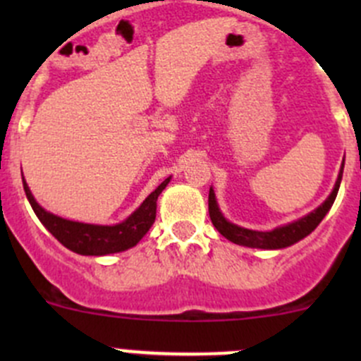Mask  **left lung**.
<instances>
[{"label": "left lung", "mask_w": 361, "mask_h": 361, "mask_svg": "<svg viewBox=\"0 0 361 361\" xmlns=\"http://www.w3.org/2000/svg\"><path fill=\"white\" fill-rule=\"evenodd\" d=\"M342 169H344V164L341 167V173L336 181V187H334L332 194L329 195L325 202L314 209L312 213H309L307 216L300 218V220L293 221V224L285 225V227H278L271 232H258V231H250V228L238 227V225L231 224L224 218V214L218 209L216 199H214L213 188H209V199H207V206H209V218L213 221V225L216 227V231L220 232L224 238H227L228 241L235 243V245L248 246V248H262V250H279L286 248V246H292L300 239H304L305 235L311 234L316 227L319 225V221L325 218V214L329 213V209L332 207L334 201L337 197L338 187H341L342 180Z\"/></svg>", "instance_id": "obj_1"}]
</instances>
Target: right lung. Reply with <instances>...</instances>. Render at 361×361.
Returning a JSON list of instances; mask_svg holds the SVG:
<instances>
[{"label": "right lung", "instance_id": "1", "mask_svg": "<svg viewBox=\"0 0 361 361\" xmlns=\"http://www.w3.org/2000/svg\"><path fill=\"white\" fill-rule=\"evenodd\" d=\"M171 178H166L162 183L145 199L143 204L130 214L127 220L118 225H90L80 224V221L64 220L43 209L32 197L27 183L24 181V192L27 195V201L31 204L32 211L39 218L47 231L68 250L75 251L78 255H108L126 251L136 246L145 234L150 231L155 221V211H157V199L160 192L166 188Z\"/></svg>", "mask_w": 361, "mask_h": 361}]
</instances>
